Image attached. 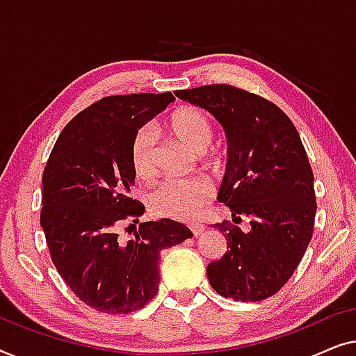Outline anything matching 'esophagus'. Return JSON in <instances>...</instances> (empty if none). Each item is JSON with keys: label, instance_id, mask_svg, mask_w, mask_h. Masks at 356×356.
<instances>
[{"label": "esophagus", "instance_id": "obj_1", "mask_svg": "<svg viewBox=\"0 0 356 356\" xmlns=\"http://www.w3.org/2000/svg\"><path fill=\"white\" fill-rule=\"evenodd\" d=\"M190 230H192V234L195 235V237H197V235L203 232L204 226H203V224H192V226H190Z\"/></svg>", "mask_w": 356, "mask_h": 356}]
</instances>
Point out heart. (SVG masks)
<instances>
[{"mask_svg":"<svg viewBox=\"0 0 356 356\" xmlns=\"http://www.w3.org/2000/svg\"><path fill=\"white\" fill-rule=\"evenodd\" d=\"M169 129L180 143L195 153H204L214 142V126L207 114L195 108H180L169 118ZM132 166L138 177H152L156 168L158 137L153 127L145 126L132 142ZM213 188L207 180H164L152 193V208L158 216L192 221L198 218Z\"/></svg>","mask_w":356,"mask_h":356,"instance_id":"obj_1","label":"heart"}]
</instances>
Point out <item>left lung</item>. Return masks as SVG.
<instances>
[{"mask_svg": "<svg viewBox=\"0 0 356 356\" xmlns=\"http://www.w3.org/2000/svg\"><path fill=\"white\" fill-rule=\"evenodd\" d=\"M176 97L207 109L229 142L226 176L218 200L232 221L250 219V232L214 224L227 252L208 264L219 295L240 302L271 297L292 277L313 237L316 197L313 171L297 129L266 98L226 83L179 90Z\"/></svg>", "mask_w": 356, "mask_h": 356, "instance_id": "1", "label": "left lung"}]
</instances>
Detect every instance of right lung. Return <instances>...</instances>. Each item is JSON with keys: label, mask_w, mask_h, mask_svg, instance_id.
<instances>
[{"label": "right lung", "mask_w": 356, "mask_h": 356, "mask_svg": "<svg viewBox=\"0 0 356 356\" xmlns=\"http://www.w3.org/2000/svg\"><path fill=\"white\" fill-rule=\"evenodd\" d=\"M174 99L171 92L98 99L63 129L44 166L40 226L51 261L79 300L99 313L143 308L158 292L163 250L193 235L161 219L140 224L127 242L119 237L122 222H138L145 211L130 198L134 137Z\"/></svg>", "instance_id": "1"}]
</instances>
